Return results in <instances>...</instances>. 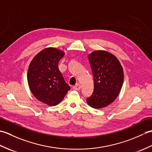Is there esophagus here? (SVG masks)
<instances>
[{
  "mask_svg": "<svg viewBox=\"0 0 152 152\" xmlns=\"http://www.w3.org/2000/svg\"><path fill=\"white\" fill-rule=\"evenodd\" d=\"M80 89H81V86H80L79 83H77V84L73 86V89L76 90V91H79Z\"/></svg>",
  "mask_w": 152,
  "mask_h": 152,
  "instance_id": "obj_1",
  "label": "esophagus"
}]
</instances>
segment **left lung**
I'll list each match as a JSON object with an SVG mask.
<instances>
[{
  "label": "left lung",
  "mask_w": 152,
  "mask_h": 152,
  "mask_svg": "<svg viewBox=\"0 0 152 152\" xmlns=\"http://www.w3.org/2000/svg\"><path fill=\"white\" fill-rule=\"evenodd\" d=\"M88 59L94 80L92 95L87 98L93 108H101L110 104L117 97L124 83V70L119 60L106 51H95Z\"/></svg>",
  "instance_id": "left-lung-1"
}]
</instances>
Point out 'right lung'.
Returning <instances> with one entry per match:
<instances>
[{
    "mask_svg": "<svg viewBox=\"0 0 152 152\" xmlns=\"http://www.w3.org/2000/svg\"><path fill=\"white\" fill-rule=\"evenodd\" d=\"M64 55L56 48H46L34 57L28 66L27 80L32 93L49 106L59 104L70 89L58 66Z\"/></svg>",
    "mask_w": 152,
    "mask_h": 152,
    "instance_id": "right-lung-1",
    "label": "right lung"
}]
</instances>
